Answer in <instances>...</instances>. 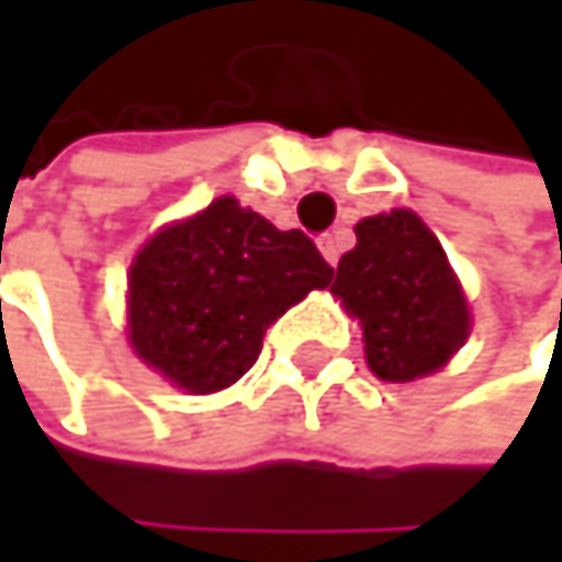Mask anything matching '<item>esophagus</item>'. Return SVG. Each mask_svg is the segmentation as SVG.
Wrapping results in <instances>:
<instances>
[{"instance_id": "esophagus-1", "label": "esophagus", "mask_w": 562, "mask_h": 562, "mask_svg": "<svg viewBox=\"0 0 562 562\" xmlns=\"http://www.w3.org/2000/svg\"><path fill=\"white\" fill-rule=\"evenodd\" d=\"M319 252H323V259H327L330 266H337V259H340V239L337 235H319Z\"/></svg>"}]
</instances>
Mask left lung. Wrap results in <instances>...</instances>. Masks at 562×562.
<instances>
[{
    "label": "left lung",
    "mask_w": 562,
    "mask_h": 562,
    "mask_svg": "<svg viewBox=\"0 0 562 562\" xmlns=\"http://www.w3.org/2000/svg\"><path fill=\"white\" fill-rule=\"evenodd\" d=\"M353 232L330 293L360 319L367 367L391 384L441 371L469 340L472 316L435 232L412 209L371 215Z\"/></svg>",
    "instance_id": "8db88e82"
}]
</instances>
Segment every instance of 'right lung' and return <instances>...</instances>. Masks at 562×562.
Masks as SVG:
<instances>
[{"label":"right lung","mask_w":562,"mask_h":562,"mask_svg":"<svg viewBox=\"0 0 562 562\" xmlns=\"http://www.w3.org/2000/svg\"><path fill=\"white\" fill-rule=\"evenodd\" d=\"M334 269L300 228L279 232L239 199L165 225L127 272L134 353L188 394H212L256 363L269 323Z\"/></svg>","instance_id":"obj_1"}]
</instances>
